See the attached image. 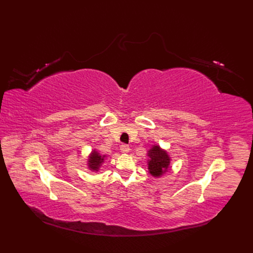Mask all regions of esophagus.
<instances>
[{
    "label": "esophagus",
    "instance_id": "esophagus-1",
    "mask_svg": "<svg viewBox=\"0 0 253 253\" xmlns=\"http://www.w3.org/2000/svg\"><path fill=\"white\" fill-rule=\"evenodd\" d=\"M129 150H130V148H129L128 144L122 143L121 145H120V151H121V152L124 153V154H127V153L129 152Z\"/></svg>",
    "mask_w": 253,
    "mask_h": 253
}]
</instances>
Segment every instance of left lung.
<instances>
[{"label": "left lung", "mask_w": 253, "mask_h": 253, "mask_svg": "<svg viewBox=\"0 0 253 253\" xmlns=\"http://www.w3.org/2000/svg\"><path fill=\"white\" fill-rule=\"evenodd\" d=\"M149 170L153 176H160L166 171L169 166L170 158L167 153L160 149V147L155 145L149 151Z\"/></svg>", "instance_id": "left-lung-1"}]
</instances>
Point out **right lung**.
<instances>
[{
	"instance_id": "1",
	"label": "right lung",
	"mask_w": 253,
	"mask_h": 253,
	"mask_svg": "<svg viewBox=\"0 0 253 253\" xmlns=\"http://www.w3.org/2000/svg\"><path fill=\"white\" fill-rule=\"evenodd\" d=\"M103 158L104 157H101L98 153L96 152H93L90 159H89V167L92 169V170H95L97 171L98 168L100 167L101 163L103 162Z\"/></svg>"
}]
</instances>
